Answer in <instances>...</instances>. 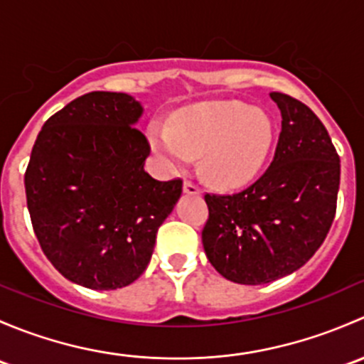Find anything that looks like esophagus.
Wrapping results in <instances>:
<instances>
[{"label":"esophagus","mask_w":364,"mask_h":364,"mask_svg":"<svg viewBox=\"0 0 364 364\" xmlns=\"http://www.w3.org/2000/svg\"><path fill=\"white\" fill-rule=\"evenodd\" d=\"M183 192H185L186 196H200L199 186L193 185V183H190V181L183 183Z\"/></svg>","instance_id":"34e87169"}]
</instances>
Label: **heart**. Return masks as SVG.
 Segmentation results:
<instances>
[{
    "mask_svg": "<svg viewBox=\"0 0 364 364\" xmlns=\"http://www.w3.org/2000/svg\"><path fill=\"white\" fill-rule=\"evenodd\" d=\"M274 141L266 112L241 102H208L186 109L174 128L149 127V144L168 168L186 167L200 155V174L209 185L241 188L259 176Z\"/></svg>",
    "mask_w": 364,
    "mask_h": 364,
    "instance_id": "1",
    "label": "heart"
}]
</instances>
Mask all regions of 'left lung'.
<instances>
[{
  "mask_svg": "<svg viewBox=\"0 0 364 364\" xmlns=\"http://www.w3.org/2000/svg\"><path fill=\"white\" fill-rule=\"evenodd\" d=\"M282 132L269 168L234 196H205L204 252L223 278L260 285L294 273L321 248L336 211L340 156L310 107L269 95Z\"/></svg>",
  "mask_w": 364,
  "mask_h": 364,
  "instance_id": "1",
  "label": "left lung"
}]
</instances>
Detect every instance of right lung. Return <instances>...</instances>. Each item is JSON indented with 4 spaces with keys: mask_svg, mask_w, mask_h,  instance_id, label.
<instances>
[{
    "mask_svg": "<svg viewBox=\"0 0 364 364\" xmlns=\"http://www.w3.org/2000/svg\"><path fill=\"white\" fill-rule=\"evenodd\" d=\"M144 107L132 95L93 91L50 116L26 168L28 211L40 247L65 278L93 291L137 280L159 227L181 197V179L144 171L137 130Z\"/></svg>",
    "mask_w": 364,
    "mask_h": 364,
    "instance_id": "obj_1",
    "label": "right lung"
}]
</instances>
